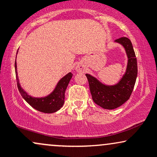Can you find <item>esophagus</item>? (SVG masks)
Masks as SVG:
<instances>
[{
	"mask_svg": "<svg viewBox=\"0 0 157 157\" xmlns=\"http://www.w3.org/2000/svg\"><path fill=\"white\" fill-rule=\"evenodd\" d=\"M76 71H78V72H81V71H83V68L81 67V66H77Z\"/></svg>",
	"mask_w": 157,
	"mask_h": 157,
	"instance_id": "esophagus-1",
	"label": "esophagus"
}]
</instances>
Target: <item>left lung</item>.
<instances>
[{"label": "left lung", "mask_w": 157, "mask_h": 157, "mask_svg": "<svg viewBox=\"0 0 157 157\" xmlns=\"http://www.w3.org/2000/svg\"><path fill=\"white\" fill-rule=\"evenodd\" d=\"M115 42L121 44L126 52L128 64L125 75L116 85L106 86L89 74H86L89 81L93 101L105 109L120 107L130 98L137 77V62L131 40L123 37Z\"/></svg>", "instance_id": "left-lung-1"}]
</instances>
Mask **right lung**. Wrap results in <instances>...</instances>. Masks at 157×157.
Wrapping results in <instances>:
<instances>
[{
    "label": "right lung",
    "mask_w": 157,
    "mask_h": 157,
    "mask_svg": "<svg viewBox=\"0 0 157 157\" xmlns=\"http://www.w3.org/2000/svg\"><path fill=\"white\" fill-rule=\"evenodd\" d=\"M16 80H17V85L18 90L21 93V96L26 101L32 106V108L46 113H51L56 112L60 109V108L63 105L65 100V91L67 88L69 81L72 77V74L71 72L68 73L66 76L61 78L58 83L56 86L55 90L48 94V96L45 97H32L27 94V93L21 88V85L19 83V79L17 77V64L16 61L15 63Z\"/></svg>",
    "instance_id": "obj_1"
}]
</instances>
